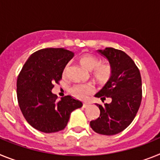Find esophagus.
<instances>
[{"label": "esophagus", "instance_id": "obj_1", "mask_svg": "<svg viewBox=\"0 0 160 160\" xmlns=\"http://www.w3.org/2000/svg\"><path fill=\"white\" fill-rule=\"evenodd\" d=\"M87 107H88V104L87 103L83 104V108H87Z\"/></svg>", "mask_w": 160, "mask_h": 160}]
</instances>
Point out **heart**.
Wrapping results in <instances>:
<instances>
[{
	"label": "heart",
	"mask_w": 160,
	"mask_h": 160,
	"mask_svg": "<svg viewBox=\"0 0 160 160\" xmlns=\"http://www.w3.org/2000/svg\"><path fill=\"white\" fill-rule=\"evenodd\" d=\"M82 67L87 70L92 71V75L97 81L105 84L110 80L113 75V69L109 63H101V60L96 55L89 53L82 55L79 58ZM68 71V64L64 67L63 76H66ZM94 92V87L91 84H76L71 88V93L78 99H84L87 96Z\"/></svg>",
	"instance_id": "heart-1"
}]
</instances>
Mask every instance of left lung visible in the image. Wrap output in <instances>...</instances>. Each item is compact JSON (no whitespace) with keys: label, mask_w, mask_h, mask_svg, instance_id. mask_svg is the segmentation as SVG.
<instances>
[{"label":"left lung","mask_w":160,"mask_h":160,"mask_svg":"<svg viewBox=\"0 0 160 160\" xmlns=\"http://www.w3.org/2000/svg\"><path fill=\"white\" fill-rule=\"evenodd\" d=\"M98 52L107 58L113 69V75L103 88L95 95L104 102L110 97V104H97L101 113L90 122L95 132L104 135H113L124 130L134 120L142 101V79L139 69L133 59L121 50L106 47Z\"/></svg>","instance_id":"left-lung-1"}]
</instances>
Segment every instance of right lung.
Instances as JSON below:
<instances>
[{"instance_id":"1","label":"right lung","mask_w":160,"mask_h":160,"mask_svg":"<svg viewBox=\"0 0 160 160\" xmlns=\"http://www.w3.org/2000/svg\"><path fill=\"white\" fill-rule=\"evenodd\" d=\"M73 56L64 48H45L32 54L22 67L17 80L18 101L25 119L36 130L44 133L63 130L71 113L83 105L71 96L57 101L58 97L51 92Z\"/></svg>"}]
</instances>
